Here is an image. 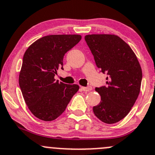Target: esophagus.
<instances>
[{
	"instance_id": "1",
	"label": "esophagus",
	"mask_w": 155,
	"mask_h": 155,
	"mask_svg": "<svg viewBox=\"0 0 155 155\" xmlns=\"http://www.w3.org/2000/svg\"><path fill=\"white\" fill-rule=\"evenodd\" d=\"M81 88H82L83 91H86V92L92 90V87H91V86H88V87H81Z\"/></svg>"
}]
</instances>
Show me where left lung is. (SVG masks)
I'll use <instances>...</instances> for the list:
<instances>
[{
    "label": "left lung",
    "mask_w": 155,
    "mask_h": 155,
    "mask_svg": "<svg viewBox=\"0 0 155 155\" xmlns=\"http://www.w3.org/2000/svg\"><path fill=\"white\" fill-rule=\"evenodd\" d=\"M84 39L97 68L108 75L106 86L96 87L101 102L93 110L102 122L114 124L127 116L139 96L140 64L132 49L116 35L92 34Z\"/></svg>",
    "instance_id": "left-lung-1"
}]
</instances>
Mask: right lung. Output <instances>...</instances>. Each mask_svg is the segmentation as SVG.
I'll use <instances>...</instances> for the list:
<instances>
[{
	"mask_svg": "<svg viewBox=\"0 0 155 155\" xmlns=\"http://www.w3.org/2000/svg\"><path fill=\"white\" fill-rule=\"evenodd\" d=\"M82 38L80 35H50L38 39L26 50L19 73V85L31 113L52 121L64 111L78 84H67L54 78L63 58Z\"/></svg>",
	"mask_w": 155,
	"mask_h": 155,
	"instance_id": "1",
	"label": "right lung"
}]
</instances>
